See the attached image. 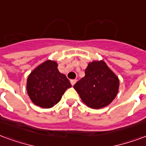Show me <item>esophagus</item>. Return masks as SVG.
Returning a JSON list of instances; mask_svg holds the SVG:
<instances>
[{"label": "esophagus", "instance_id": "obj_1", "mask_svg": "<svg viewBox=\"0 0 146 146\" xmlns=\"http://www.w3.org/2000/svg\"><path fill=\"white\" fill-rule=\"evenodd\" d=\"M76 80H70V83H71V84H72V86H73L74 84H76Z\"/></svg>", "mask_w": 146, "mask_h": 146}]
</instances>
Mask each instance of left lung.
Returning <instances> with one entry per match:
<instances>
[{"label": "left lung", "mask_w": 146, "mask_h": 146, "mask_svg": "<svg viewBox=\"0 0 146 146\" xmlns=\"http://www.w3.org/2000/svg\"><path fill=\"white\" fill-rule=\"evenodd\" d=\"M119 79L104 60H94L87 65L85 76L73 86L87 107L100 109L116 98Z\"/></svg>", "instance_id": "obj_1"}]
</instances>
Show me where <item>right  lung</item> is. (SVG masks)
Wrapping results in <instances>:
<instances>
[{"mask_svg":"<svg viewBox=\"0 0 146 146\" xmlns=\"http://www.w3.org/2000/svg\"><path fill=\"white\" fill-rule=\"evenodd\" d=\"M70 80L58 70L56 61L48 59L38 65L27 79V93L32 103L51 108L59 103L65 91L71 87Z\"/></svg>","mask_w":146,"mask_h":146,"instance_id":"right-lung-1","label":"right lung"}]
</instances>
